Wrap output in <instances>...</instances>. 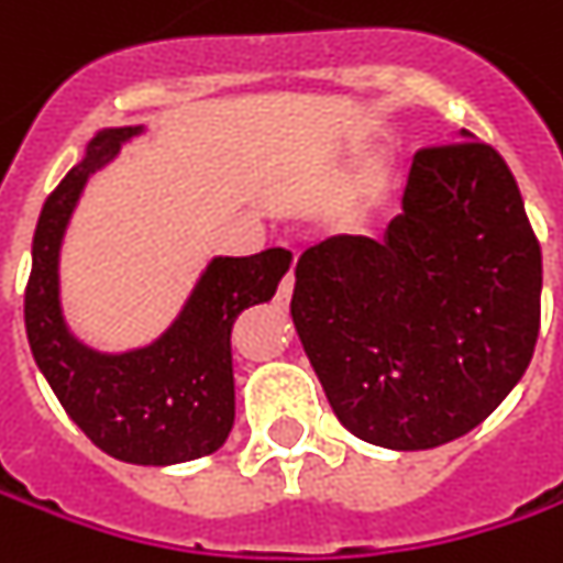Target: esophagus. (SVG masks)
Wrapping results in <instances>:
<instances>
[{"instance_id": "1", "label": "esophagus", "mask_w": 563, "mask_h": 563, "mask_svg": "<svg viewBox=\"0 0 563 563\" xmlns=\"http://www.w3.org/2000/svg\"><path fill=\"white\" fill-rule=\"evenodd\" d=\"M291 294H294V272H288V275L282 278V288H278V297H275V300L285 307V303L291 300Z\"/></svg>"}]
</instances>
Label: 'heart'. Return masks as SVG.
I'll return each instance as SVG.
<instances>
[{"label":"heart","mask_w":563,"mask_h":563,"mask_svg":"<svg viewBox=\"0 0 563 563\" xmlns=\"http://www.w3.org/2000/svg\"><path fill=\"white\" fill-rule=\"evenodd\" d=\"M395 175H398V163L391 153H376L369 163L363 165L357 185L351 190V197L338 209V225L341 228H360L369 212L382 203V197L395 187Z\"/></svg>","instance_id":"b5f03b06"}]
</instances>
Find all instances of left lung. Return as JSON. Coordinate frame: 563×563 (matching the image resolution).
<instances>
[{
  "mask_svg": "<svg viewBox=\"0 0 563 563\" xmlns=\"http://www.w3.org/2000/svg\"><path fill=\"white\" fill-rule=\"evenodd\" d=\"M294 275V329L325 398L378 448L466 435L536 351L542 250L505 159L466 131L413 156L385 241L332 238Z\"/></svg>",
  "mask_w": 563,
  "mask_h": 563,
  "instance_id": "obj_1",
  "label": "left lung"
}]
</instances>
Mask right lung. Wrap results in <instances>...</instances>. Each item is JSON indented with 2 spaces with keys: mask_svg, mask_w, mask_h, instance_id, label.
Here are the masks:
<instances>
[{
  "mask_svg": "<svg viewBox=\"0 0 563 563\" xmlns=\"http://www.w3.org/2000/svg\"><path fill=\"white\" fill-rule=\"evenodd\" d=\"M143 131V124L97 131L80 163L43 203L24 325L40 373L90 442L124 464L168 466L225 444L234 426L231 325L247 307L272 300L291 269V253L272 247L253 256H212L163 335L119 354L84 344L62 313L65 231L87 181Z\"/></svg>",
  "mask_w": 563,
  "mask_h": 563,
  "instance_id": "1",
  "label": "right lung"
}]
</instances>
